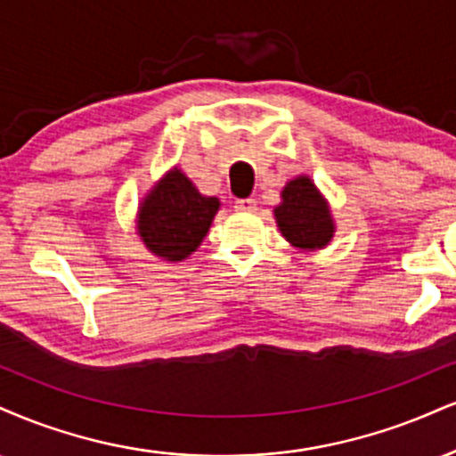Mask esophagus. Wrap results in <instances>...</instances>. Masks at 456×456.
Returning a JSON list of instances; mask_svg holds the SVG:
<instances>
[{"label": "esophagus", "instance_id": "34e87169", "mask_svg": "<svg viewBox=\"0 0 456 456\" xmlns=\"http://www.w3.org/2000/svg\"><path fill=\"white\" fill-rule=\"evenodd\" d=\"M235 210L255 212L256 210V201L255 200H238V201H235Z\"/></svg>", "mask_w": 456, "mask_h": 456}]
</instances>
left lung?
I'll use <instances>...</instances> for the list:
<instances>
[{
  "mask_svg": "<svg viewBox=\"0 0 456 456\" xmlns=\"http://www.w3.org/2000/svg\"><path fill=\"white\" fill-rule=\"evenodd\" d=\"M282 238L301 252H316L331 244L336 221L331 208L310 175L290 178L281 191V204L273 208Z\"/></svg>",
  "mask_w": 456,
  "mask_h": 456,
  "instance_id": "left-lung-1",
  "label": "left lung"
}]
</instances>
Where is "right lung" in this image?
<instances>
[{"mask_svg": "<svg viewBox=\"0 0 456 456\" xmlns=\"http://www.w3.org/2000/svg\"><path fill=\"white\" fill-rule=\"evenodd\" d=\"M218 208V197L201 195L183 169L172 167L142 197L135 233L159 259L184 261L204 242Z\"/></svg>", "mask_w": 456, "mask_h": 456, "instance_id": "1", "label": "right lung"}]
</instances>
